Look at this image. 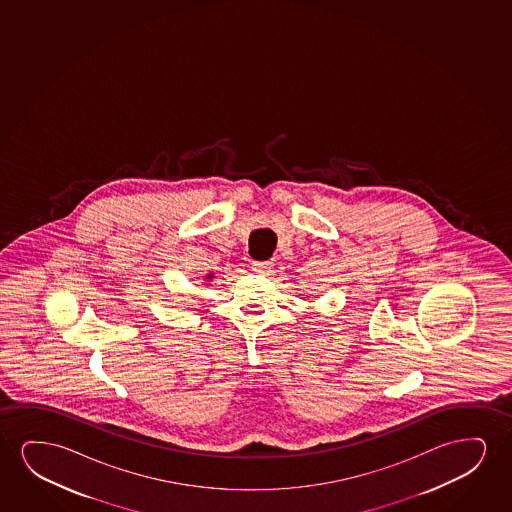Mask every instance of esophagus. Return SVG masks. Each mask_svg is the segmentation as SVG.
<instances>
[{
    "instance_id": "esophagus-1",
    "label": "esophagus",
    "mask_w": 512,
    "mask_h": 512,
    "mask_svg": "<svg viewBox=\"0 0 512 512\" xmlns=\"http://www.w3.org/2000/svg\"><path fill=\"white\" fill-rule=\"evenodd\" d=\"M253 271L260 274H269L273 271V262L267 260V262H253Z\"/></svg>"
}]
</instances>
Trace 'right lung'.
Instances as JSON below:
<instances>
[{
    "label": "right lung",
    "mask_w": 512,
    "mask_h": 512,
    "mask_svg": "<svg viewBox=\"0 0 512 512\" xmlns=\"http://www.w3.org/2000/svg\"><path fill=\"white\" fill-rule=\"evenodd\" d=\"M213 278H215V276H213V274H206V281H211V280H213ZM206 285H208V283H206Z\"/></svg>",
    "instance_id": "right-lung-1"
}]
</instances>
